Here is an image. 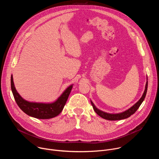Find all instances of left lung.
<instances>
[{"mask_svg": "<svg viewBox=\"0 0 159 159\" xmlns=\"http://www.w3.org/2000/svg\"><path fill=\"white\" fill-rule=\"evenodd\" d=\"M147 80H148V79H147ZM147 87H148V81L147 80L144 93H143L142 98L140 99V100L137 103H135L133 106H131L129 109H127L126 111H125L124 112H120V113H117V114H111V113H107V112H104L102 111H101L95 106V105L92 102V101H90V102H91V104L93 107V109H94V111L101 118H102L105 120H111V121L124 120V119H126L127 118H129L131 115H133L134 113L136 111H137V109L139 108V107L140 106V105L143 102V101L145 99V98L146 96V94H147Z\"/></svg>", "mask_w": 159, "mask_h": 159, "instance_id": "1", "label": "left lung"}]
</instances>
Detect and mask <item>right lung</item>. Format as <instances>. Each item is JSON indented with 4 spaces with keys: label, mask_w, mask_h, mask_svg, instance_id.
Returning a JSON list of instances; mask_svg holds the SVG:
<instances>
[{
    "label": "right lung",
    "mask_w": 159,
    "mask_h": 159,
    "mask_svg": "<svg viewBox=\"0 0 159 159\" xmlns=\"http://www.w3.org/2000/svg\"><path fill=\"white\" fill-rule=\"evenodd\" d=\"M11 85L14 99L20 109L31 117L43 120L53 118L60 114L62 111L73 87V85L67 87L61 95L53 102L40 103L29 102L19 95L14 86L12 75L11 78Z\"/></svg>",
    "instance_id": "right-lung-1"
}]
</instances>
